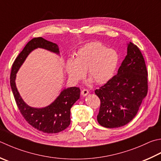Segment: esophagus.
<instances>
[{
	"instance_id": "esophagus-1",
	"label": "esophagus",
	"mask_w": 161,
	"mask_h": 161,
	"mask_svg": "<svg viewBox=\"0 0 161 161\" xmlns=\"http://www.w3.org/2000/svg\"><path fill=\"white\" fill-rule=\"evenodd\" d=\"M81 95L82 96H86L88 93H89V90L88 89H83V90H81Z\"/></svg>"
}]
</instances>
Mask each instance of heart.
Listing matches in <instances>:
<instances>
[{"mask_svg":"<svg viewBox=\"0 0 161 161\" xmlns=\"http://www.w3.org/2000/svg\"><path fill=\"white\" fill-rule=\"evenodd\" d=\"M119 62V55L114 49H107L98 42L88 43L79 50L76 58L66 62V71L72 81L88 77L97 84H103L114 75Z\"/></svg>","mask_w":161,"mask_h":161,"instance_id":"b5f03b06","label":"heart"}]
</instances>
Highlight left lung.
Wrapping results in <instances>:
<instances>
[{"label":"left lung","mask_w":161,"mask_h":161,"mask_svg":"<svg viewBox=\"0 0 161 161\" xmlns=\"http://www.w3.org/2000/svg\"><path fill=\"white\" fill-rule=\"evenodd\" d=\"M148 72L140 49L130 42L118 73L95 90L100 100L97 120L102 126L119 128L130 122L148 92Z\"/></svg>","instance_id":"1"}]
</instances>
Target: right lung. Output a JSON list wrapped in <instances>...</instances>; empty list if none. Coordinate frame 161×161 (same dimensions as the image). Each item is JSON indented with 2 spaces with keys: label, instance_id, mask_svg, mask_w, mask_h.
Segmentation results:
<instances>
[{
  "label": "right lung",
  "instance_id": "right-lung-1",
  "mask_svg": "<svg viewBox=\"0 0 161 161\" xmlns=\"http://www.w3.org/2000/svg\"><path fill=\"white\" fill-rule=\"evenodd\" d=\"M37 47L59 53L58 47L56 44L41 37H35L29 41L12 64L10 73L11 89L17 108L28 124L45 133H57L65 130L70 124V109L80 98V89L79 87L64 89L54 102L45 108H33L27 105L22 100L16 87V73L29 53Z\"/></svg>",
  "mask_w": 161,
  "mask_h": 161
}]
</instances>
